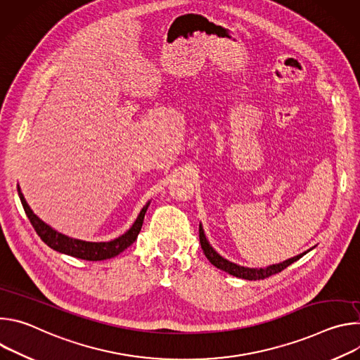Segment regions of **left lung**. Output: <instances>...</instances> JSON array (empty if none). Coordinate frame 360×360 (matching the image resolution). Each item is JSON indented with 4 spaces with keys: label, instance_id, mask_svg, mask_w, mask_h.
I'll return each mask as SVG.
<instances>
[{
    "label": "left lung",
    "instance_id": "left-lung-1",
    "mask_svg": "<svg viewBox=\"0 0 360 360\" xmlns=\"http://www.w3.org/2000/svg\"><path fill=\"white\" fill-rule=\"evenodd\" d=\"M199 240H200V246H202V250L205 253V256H207L208 261L218 269L232 275V276H236V278H242V279H246V281H259V279H265V278H269L275 274H279L282 272L285 268H288L289 265H292L293 262H296L297 259H300L303 255H306L307 252H311L314 248L307 249L306 252L300 253V255H296L293 256V258H289L281 264H275V265H269L266 268H248V266H240L238 264H233L228 259H225L224 256H221L214 248L212 245L210 243V240L207 239V236H205V232H203V226L202 224H199Z\"/></svg>",
    "mask_w": 360,
    "mask_h": 360
}]
</instances>
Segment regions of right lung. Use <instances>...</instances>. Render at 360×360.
Segmentation results:
<instances>
[{
	"mask_svg": "<svg viewBox=\"0 0 360 360\" xmlns=\"http://www.w3.org/2000/svg\"><path fill=\"white\" fill-rule=\"evenodd\" d=\"M18 189V195L21 199V203L24 207V211L31 222V225L34 226L35 232L38 233V236L51 248L57 252L74 256V258L78 259H84V261H104V259H110L114 258V256L120 255L121 252H124L128 246H131L136 238L138 233L141 232L142 224H143V217L145 212L149 207L150 200H148L143 208L141 210L138 218L135 219V222L132 224V226L121 236H118L114 240L110 242H86V240H81V239H74L70 238L64 233H60L58 231L53 229L49 225H46L42 219H39L32 210L30 208V205L27 203L20 185L17 186Z\"/></svg>",
	"mask_w": 360,
	"mask_h": 360,
	"instance_id": "obj_1",
	"label": "right lung"
}]
</instances>
